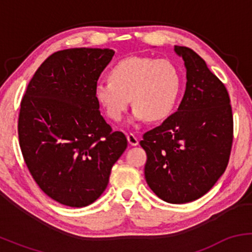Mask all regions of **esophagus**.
Masks as SVG:
<instances>
[{
    "instance_id": "34e87169",
    "label": "esophagus",
    "mask_w": 252,
    "mask_h": 252,
    "mask_svg": "<svg viewBox=\"0 0 252 252\" xmlns=\"http://www.w3.org/2000/svg\"><path fill=\"white\" fill-rule=\"evenodd\" d=\"M126 138H128V142L130 146H137L138 144V138L136 137L132 132H129V134L126 135Z\"/></svg>"
}]
</instances>
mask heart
<instances>
[{
  "label": "heart",
  "instance_id": "obj_1",
  "mask_svg": "<svg viewBox=\"0 0 252 252\" xmlns=\"http://www.w3.org/2000/svg\"><path fill=\"white\" fill-rule=\"evenodd\" d=\"M180 71L169 60L129 57L110 71V79L98 80L94 96L110 120H122L131 98V121L158 122L174 110L181 94Z\"/></svg>",
  "mask_w": 252,
  "mask_h": 252
}]
</instances>
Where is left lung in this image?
Listing matches in <instances>:
<instances>
[{
	"label": "left lung",
	"instance_id": "8db88e82",
	"mask_svg": "<svg viewBox=\"0 0 252 252\" xmlns=\"http://www.w3.org/2000/svg\"><path fill=\"white\" fill-rule=\"evenodd\" d=\"M186 67V90L178 111L143 135L144 176L170 204L196 200L226 169L233 138L227 90L194 51L175 46Z\"/></svg>",
	"mask_w": 252,
	"mask_h": 252
}]
</instances>
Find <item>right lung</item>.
I'll return each mask as SVG.
<instances>
[{"mask_svg":"<svg viewBox=\"0 0 252 252\" xmlns=\"http://www.w3.org/2000/svg\"><path fill=\"white\" fill-rule=\"evenodd\" d=\"M115 51L70 48L53 53L28 84L19 115L25 162L50 198L71 207L96 201L128 146L99 111L94 85Z\"/></svg>","mask_w":252,"mask_h":252,"instance_id":"obj_1","label":"right lung"}]
</instances>
